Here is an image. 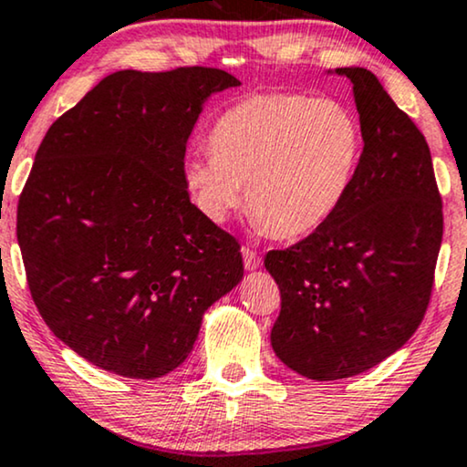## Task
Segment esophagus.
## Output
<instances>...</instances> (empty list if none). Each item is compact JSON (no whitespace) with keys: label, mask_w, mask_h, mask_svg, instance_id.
Masks as SVG:
<instances>
[{"label":"esophagus","mask_w":467,"mask_h":467,"mask_svg":"<svg viewBox=\"0 0 467 467\" xmlns=\"http://www.w3.org/2000/svg\"><path fill=\"white\" fill-rule=\"evenodd\" d=\"M242 257H244V265L246 270H255L262 265V255L251 246H242Z\"/></svg>","instance_id":"34e87169"}]
</instances>
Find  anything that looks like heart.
I'll list each match as a JSON object with an SVG mask.
<instances>
[{"instance_id": "1", "label": "heart", "mask_w": 467, "mask_h": 467, "mask_svg": "<svg viewBox=\"0 0 467 467\" xmlns=\"http://www.w3.org/2000/svg\"><path fill=\"white\" fill-rule=\"evenodd\" d=\"M362 130L343 102L302 94H259L216 119L210 154L186 161L184 180L199 210L223 223L246 203L275 238L324 225L352 189Z\"/></svg>"}]
</instances>
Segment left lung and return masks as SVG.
Returning a JSON list of instances; mask_svg holds the SVG:
<instances>
[{
	"label": "left lung",
	"mask_w": 467,
	"mask_h": 467,
	"mask_svg": "<svg viewBox=\"0 0 467 467\" xmlns=\"http://www.w3.org/2000/svg\"><path fill=\"white\" fill-rule=\"evenodd\" d=\"M337 72L354 83L365 141L354 184L324 225L264 259L281 292L272 349L317 381L367 371L414 335L444 234L425 135L373 72Z\"/></svg>",
	"instance_id": "1"
}]
</instances>
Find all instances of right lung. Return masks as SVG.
Returning a JSON list of instances; mask_svg holds the SVG:
<instances>
[{"instance_id": "add662e5", "label": "right lung", "mask_w": 467, "mask_h": 467, "mask_svg": "<svg viewBox=\"0 0 467 467\" xmlns=\"http://www.w3.org/2000/svg\"><path fill=\"white\" fill-rule=\"evenodd\" d=\"M221 68L119 70L59 115L16 208L29 292L70 349L154 379L191 354L205 308L238 285L240 244L191 203L186 143Z\"/></svg>"}]
</instances>
